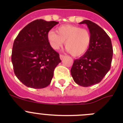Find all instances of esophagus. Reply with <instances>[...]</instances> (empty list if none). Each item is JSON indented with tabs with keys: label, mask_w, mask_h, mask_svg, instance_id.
<instances>
[{
	"label": "esophagus",
	"mask_w": 123,
	"mask_h": 123,
	"mask_svg": "<svg viewBox=\"0 0 123 123\" xmlns=\"http://www.w3.org/2000/svg\"><path fill=\"white\" fill-rule=\"evenodd\" d=\"M65 57V55H60V58L61 60H63Z\"/></svg>",
	"instance_id": "esophagus-1"
}]
</instances>
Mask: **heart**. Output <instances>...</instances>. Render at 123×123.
<instances>
[{"mask_svg":"<svg viewBox=\"0 0 123 123\" xmlns=\"http://www.w3.org/2000/svg\"><path fill=\"white\" fill-rule=\"evenodd\" d=\"M50 30L47 39L54 50H58L65 41L66 50L75 56L85 54L89 48L92 41L91 32L86 29L73 25H63L56 29Z\"/></svg>","mask_w":123,"mask_h":123,"instance_id":"heart-1","label":"heart"}]
</instances>
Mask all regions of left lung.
Returning a JSON list of instances; mask_svg holds the SVG:
<instances>
[{
  "label": "left lung",
  "mask_w": 123,
  "mask_h": 123,
  "mask_svg": "<svg viewBox=\"0 0 123 123\" xmlns=\"http://www.w3.org/2000/svg\"><path fill=\"white\" fill-rule=\"evenodd\" d=\"M79 24L87 26L92 41L87 52L74 60L71 74L78 85L89 87L100 82L108 72L113 52L110 38L98 25L87 19Z\"/></svg>",
  "instance_id": "obj_1"
}]
</instances>
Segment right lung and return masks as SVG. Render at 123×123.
Listing matches in <instances>:
<instances>
[{
  "mask_svg": "<svg viewBox=\"0 0 123 123\" xmlns=\"http://www.w3.org/2000/svg\"><path fill=\"white\" fill-rule=\"evenodd\" d=\"M58 22L36 19L26 25L15 39L12 62L16 76L28 87L48 86L55 67L61 62L59 54L50 45L47 33Z\"/></svg>",
  "mask_w": 123,
  "mask_h": 123,
  "instance_id": "right-lung-1",
  "label": "right lung"
}]
</instances>
